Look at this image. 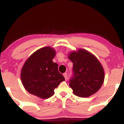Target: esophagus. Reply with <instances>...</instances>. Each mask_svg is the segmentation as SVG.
<instances>
[{"label":"esophagus","instance_id":"1","mask_svg":"<svg viewBox=\"0 0 124 124\" xmlns=\"http://www.w3.org/2000/svg\"><path fill=\"white\" fill-rule=\"evenodd\" d=\"M63 75L64 78H65V80H66L67 78H68V74H67V73H64Z\"/></svg>","mask_w":124,"mask_h":124}]
</instances>
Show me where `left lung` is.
I'll return each instance as SVG.
<instances>
[{"label":"left lung","mask_w":124,"mask_h":124,"mask_svg":"<svg viewBox=\"0 0 124 124\" xmlns=\"http://www.w3.org/2000/svg\"><path fill=\"white\" fill-rule=\"evenodd\" d=\"M68 56L73 63L69 86L74 94L85 98L96 93L104 80V71L97 58L84 49L70 52Z\"/></svg>","instance_id":"left-lung-1"}]
</instances>
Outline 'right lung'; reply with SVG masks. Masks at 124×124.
<instances>
[{"label":"right lung","mask_w":124,"mask_h":124,"mask_svg":"<svg viewBox=\"0 0 124 124\" xmlns=\"http://www.w3.org/2000/svg\"><path fill=\"white\" fill-rule=\"evenodd\" d=\"M56 52L51 46L40 48L27 59L21 71V80L30 94L46 99L65 78L58 71V65L52 61Z\"/></svg>","instance_id":"right-lung-1"}]
</instances>
